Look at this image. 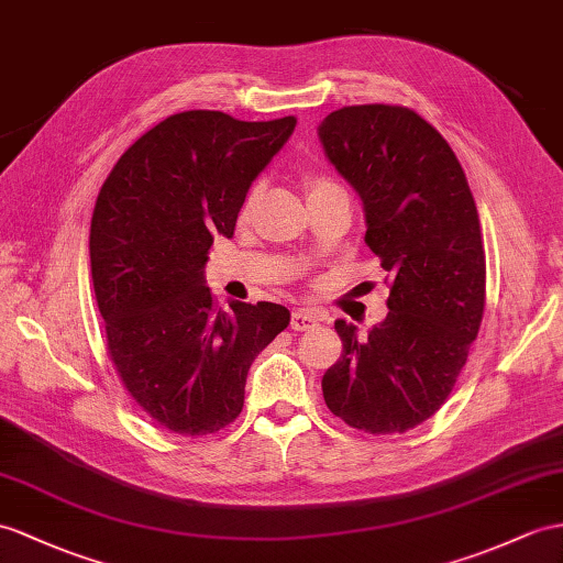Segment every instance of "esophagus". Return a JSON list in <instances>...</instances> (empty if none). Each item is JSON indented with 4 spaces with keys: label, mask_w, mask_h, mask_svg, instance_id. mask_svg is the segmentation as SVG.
<instances>
[{
    "label": "esophagus",
    "mask_w": 563,
    "mask_h": 563,
    "mask_svg": "<svg viewBox=\"0 0 563 563\" xmlns=\"http://www.w3.org/2000/svg\"><path fill=\"white\" fill-rule=\"evenodd\" d=\"M318 322H320V314H314L308 308H298L291 314V329H296V332H306V329L314 327Z\"/></svg>",
    "instance_id": "1"
}]
</instances>
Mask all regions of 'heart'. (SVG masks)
<instances>
[{"mask_svg":"<svg viewBox=\"0 0 563 563\" xmlns=\"http://www.w3.org/2000/svg\"><path fill=\"white\" fill-rule=\"evenodd\" d=\"M308 188H310V196L312 194H320V190H329V188H341V186H336L332 178H324V176H318V178H312V181L308 184Z\"/></svg>","mask_w":563,"mask_h":563,"instance_id":"b5f03b06","label":"heart"}]
</instances>
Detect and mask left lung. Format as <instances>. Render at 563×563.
<instances>
[{
  "label": "left lung",
  "mask_w": 563,
  "mask_h": 563,
  "mask_svg": "<svg viewBox=\"0 0 563 563\" xmlns=\"http://www.w3.org/2000/svg\"><path fill=\"white\" fill-rule=\"evenodd\" d=\"M318 135L363 202L365 243L391 286L387 318L365 336L334 322L344 353L322 377L324 401L355 430L406 432L446 401L483 322L475 200L454 150L413 109L344 107Z\"/></svg>",
  "instance_id": "1"
}]
</instances>
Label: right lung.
<instances>
[{
    "label": "right lung",
    "mask_w": 563,
    "mask_h": 563,
    "mask_svg": "<svg viewBox=\"0 0 563 563\" xmlns=\"http://www.w3.org/2000/svg\"><path fill=\"white\" fill-rule=\"evenodd\" d=\"M294 129L296 117L174 114L141 135L100 188L90 267L107 349L135 404L176 434L234 420L255 355L291 322L277 303L214 308L205 265L214 236H234L253 181Z\"/></svg>",
    "instance_id": "add662e5"
}]
</instances>
